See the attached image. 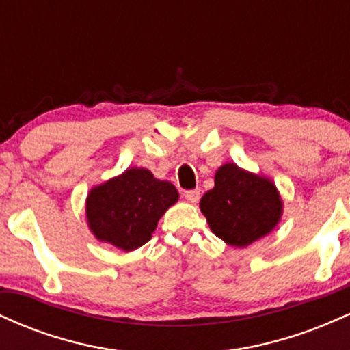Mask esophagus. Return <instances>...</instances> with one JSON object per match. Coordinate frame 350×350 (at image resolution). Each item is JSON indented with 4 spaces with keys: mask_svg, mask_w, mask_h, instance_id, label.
Listing matches in <instances>:
<instances>
[{
    "mask_svg": "<svg viewBox=\"0 0 350 350\" xmlns=\"http://www.w3.org/2000/svg\"><path fill=\"white\" fill-rule=\"evenodd\" d=\"M184 198H186L187 202L196 204L200 199V191H199V189H192V191H186V192H184Z\"/></svg>",
    "mask_w": 350,
    "mask_h": 350,
    "instance_id": "esophagus-1",
    "label": "esophagus"
}]
</instances>
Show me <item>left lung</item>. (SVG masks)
<instances>
[{"mask_svg": "<svg viewBox=\"0 0 350 350\" xmlns=\"http://www.w3.org/2000/svg\"><path fill=\"white\" fill-rule=\"evenodd\" d=\"M208 227L232 247H247L280 222L283 202L275 184L227 163L215 172V186L200 199Z\"/></svg>", "mask_w": 350, "mask_h": 350, "instance_id": "1", "label": "left lung"}]
</instances>
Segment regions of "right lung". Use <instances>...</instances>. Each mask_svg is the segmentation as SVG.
<instances>
[{
    "mask_svg": "<svg viewBox=\"0 0 350 350\" xmlns=\"http://www.w3.org/2000/svg\"><path fill=\"white\" fill-rule=\"evenodd\" d=\"M178 199L171 183L156 179L146 167H130L88 192L87 222L100 242L131 252L151 239L158 220Z\"/></svg>",
    "mask_w": 350,
    "mask_h": 350,
    "instance_id": "1",
    "label": "right lung"
}]
</instances>
